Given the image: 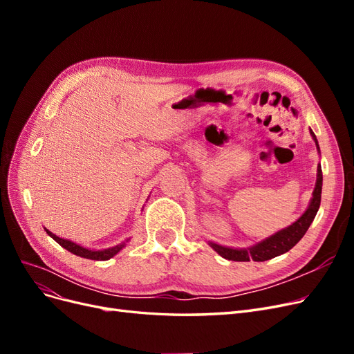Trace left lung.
I'll return each mask as SVG.
<instances>
[{
  "mask_svg": "<svg viewBox=\"0 0 354 354\" xmlns=\"http://www.w3.org/2000/svg\"><path fill=\"white\" fill-rule=\"evenodd\" d=\"M310 134H312L313 140L316 142V147L319 149L317 145V138L315 133L310 130ZM322 167H317V178H316V187L313 190V198L310 201V205L307 207L306 212L299 217L295 223H292L291 226H288L286 229H282L277 233L272 234L270 238H267L259 243H255L251 248H243V250H234V248H227V246H221L218 243L209 242L211 248L214 251H217L223 259L232 260V261H266L274 259V257L288 252L289 250L295 246L299 239H301L306 232L308 230L310 224L315 220L317 209L320 207V196H322Z\"/></svg>",
  "mask_w": 354,
  "mask_h": 354,
  "instance_id": "left-lung-1",
  "label": "left lung"
}]
</instances>
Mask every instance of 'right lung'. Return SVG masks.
<instances>
[{"label": "right lung", "mask_w": 354, "mask_h": 354, "mask_svg": "<svg viewBox=\"0 0 354 354\" xmlns=\"http://www.w3.org/2000/svg\"><path fill=\"white\" fill-rule=\"evenodd\" d=\"M46 232H47V234H50V236H51L53 239H55L60 246H63V248L68 250L69 252H72V254H75V255H78V257H84V259L97 260V261H104V260L112 259V257H113L115 254L120 252V251L124 248V245H125V242H122V243L116 245V246H112V248H108V250L93 251V250L84 248V246H81V245H78V243H73L72 241L62 239V238L56 236L55 233H51V232L47 230V229H46Z\"/></svg>", "instance_id": "add662e5"}]
</instances>
